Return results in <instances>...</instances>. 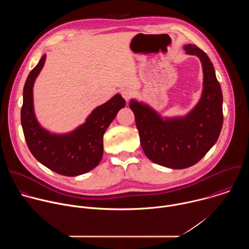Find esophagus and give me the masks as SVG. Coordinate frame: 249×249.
I'll list each match as a JSON object with an SVG mask.
<instances>
[{
	"label": "esophagus",
	"mask_w": 249,
	"mask_h": 249,
	"mask_svg": "<svg viewBox=\"0 0 249 249\" xmlns=\"http://www.w3.org/2000/svg\"><path fill=\"white\" fill-rule=\"evenodd\" d=\"M121 94H122L123 98H124L126 101H128V100L132 97V95H133L132 90L129 89H122V90H121Z\"/></svg>",
	"instance_id": "esophagus-1"
}]
</instances>
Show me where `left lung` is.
<instances>
[{"instance_id":"1","label":"left lung","mask_w":249,"mask_h":249,"mask_svg":"<svg viewBox=\"0 0 249 249\" xmlns=\"http://www.w3.org/2000/svg\"><path fill=\"white\" fill-rule=\"evenodd\" d=\"M184 50L196 55L203 67V91L195 107L184 117L162 118L149 105L130 100L142 148L153 162L173 169L197 163L217 142L223 126V93L215 69L196 45Z\"/></svg>"}]
</instances>
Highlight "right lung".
Segmentation results:
<instances>
[{"label": "right lung", "mask_w": 249, "mask_h": 249, "mask_svg": "<svg viewBox=\"0 0 249 249\" xmlns=\"http://www.w3.org/2000/svg\"><path fill=\"white\" fill-rule=\"evenodd\" d=\"M45 59L46 55H43L31 70L23 87L20 119L24 138L33 157L49 169L65 176L81 175L93 169L101 160L104 132L126 102L116 94L97 106L74 131L60 135L50 133L39 125L33 109L32 89Z\"/></svg>", "instance_id": "1"}]
</instances>
